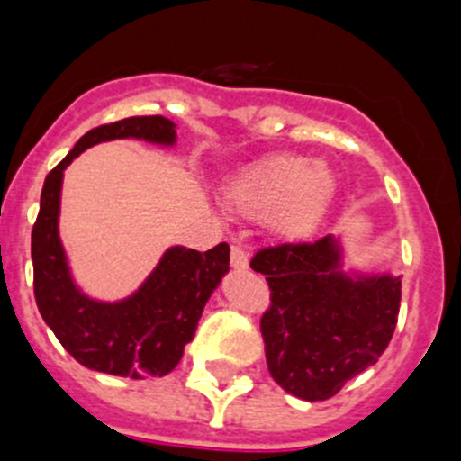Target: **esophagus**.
Here are the masks:
<instances>
[{"label": "esophagus", "mask_w": 461, "mask_h": 461, "mask_svg": "<svg viewBox=\"0 0 461 461\" xmlns=\"http://www.w3.org/2000/svg\"><path fill=\"white\" fill-rule=\"evenodd\" d=\"M249 263V254L243 245H231V267L245 269Z\"/></svg>", "instance_id": "esophagus-1"}]
</instances>
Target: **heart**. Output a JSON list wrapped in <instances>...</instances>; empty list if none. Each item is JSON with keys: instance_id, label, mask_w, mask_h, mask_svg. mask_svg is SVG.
Returning a JSON list of instances; mask_svg holds the SVG:
<instances>
[{"instance_id": "b5f03b06", "label": "heart", "mask_w": 461, "mask_h": 461, "mask_svg": "<svg viewBox=\"0 0 461 461\" xmlns=\"http://www.w3.org/2000/svg\"><path fill=\"white\" fill-rule=\"evenodd\" d=\"M337 180L323 162L276 153L254 162L227 185L225 204L252 221H267L287 240L312 234L328 213Z\"/></svg>"}]
</instances>
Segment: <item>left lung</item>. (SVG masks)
<instances>
[{
	"label": "left lung",
	"mask_w": 461,
	"mask_h": 461,
	"mask_svg": "<svg viewBox=\"0 0 461 461\" xmlns=\"http://www.w3.org/2000/svg\"><path fill=\"white\" fill-rule=\"evenodd\" d=\"M269 308L260 317L272 379L294 397L323 402L376 364L397 325L402 278L348 276L332 236L258 249Z\"/></svg>",
	"instance_id": "1"
}]
</instances>
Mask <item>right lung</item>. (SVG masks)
<instances>
[{"instance_id":"right-lung-1","label":"right lung","mask_w":461,"mask_h":461,"mask_svg":"<svg viewBox=\"0 0 461 461\" xmlns=\"http://www.w3.org/2000/svg\"><path fill=\"white\" fill-rule=\"evenodd\" d=\"M115 138L174 144L176 127L162 115L102 124L85 133L46 176L31 236L35 301L64 350L86 368L131 379L165 376L183 359L204 303L230 269V245L218 243L203 254L187 248L167 249L140 290L118 303H100L82 294L58 236L62 176L85 149Z\"/></svg>"}]
</instances>
